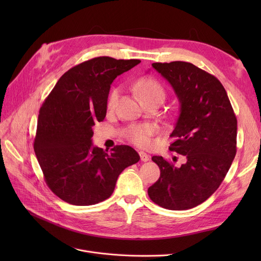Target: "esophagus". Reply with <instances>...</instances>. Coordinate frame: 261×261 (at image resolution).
I'll list each match as a JSON object with an SVG mask.
<instances>
[{
  "instance_id": "obj_1",
  "label": "esophagus",
  "mask_w": 261,
  "mask_h": 261,
  "mask_svg": "<svg viewBox=\"0 0 261 261\" xmlns=\"http://www.w3.org/2000/svg\"><path fill=\"white\" fill-rule=\"evenodd\" d=\"M140 156H141V160L143 162H148L149 159H150V156L146 152H144V151H140Z\"/></svg>"
}]
</instances>
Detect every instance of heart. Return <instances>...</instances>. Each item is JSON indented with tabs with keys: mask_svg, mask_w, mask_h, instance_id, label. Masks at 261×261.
Masks as SVG:
<instances>
[{
	"mask_svg": "<svg viewBox=\"0 0 261 261\" xmlns=\"http://www.w3.org/2000/svg\"><path fill=\"white\" fill-rule=\"evenodd\" d=\"M135 90L140 95L141 99H146L150 97H162L164 98V90L160 82L152 77H145L136 82ZM118 99V90L113 89L109 95L108 108H114ZM154 133V128L150 125H141L132 127L128 131V139L139 147H149L151 144V136Z\"/></svg>",
	"mask_w": 261,
	"mask_h": 261,
	"instance_id": "heart-1",
	"label": "heart"
}]
</instances>
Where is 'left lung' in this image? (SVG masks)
Here are the masks:
<instances>
[{
	"instance_id": "obj_1",
	"label": "left lung",
	"mask_w": 261,
	"mask_h": 261,
	"mask_svg": "<svg viewBox=\"0 0 261 261\" xmlns=\"http://www.w3.org/2000/svg\"><path fill=\"white\" fill-rule=\"evenodd\" d=\"M173 88L180 115L169 149L186 158L175 167L163 156H152L161 174L148 188L155 204L185 211L206 201L220 186L237 151V118L222 84L193 63H152Z\"/></svg>"
}]
</instances>
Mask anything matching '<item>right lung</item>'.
<instances>
[{
    "instance_id": "1",
    "label": "right lung",
    "mask_w": 261,
    "mask_h": 261,
    "mask_svg": "<svg viewBox=\"0 0 261 261\" xmlns=\"http://www.w3.org/2000/svg\"><path fill=\"white\" fill-rule=\"evenodd\" d=\"M141 60L97 57L64 73L39 111L35 153L53 193L73 205L97 204L113 194L118 175L140 161L127 145L94 147L93 127L102 121L113 80Z\"/></svg>"
}]
</instances>
